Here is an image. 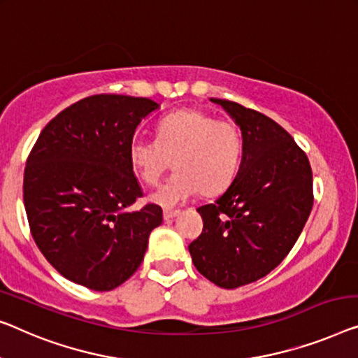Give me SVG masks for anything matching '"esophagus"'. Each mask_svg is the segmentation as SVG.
Returning a JSON list of instances; mask_svg holds the SVG:
<instances>
[{
	"label": "esophagus",
	"mask_w": 358,
	"mask_h": 358,
	"mask_svg": "<svg viewBox=\"0 0 358 358\" xmlns=\"http://www.w3.org/2000/svg\"><path fill=\"white\" fill-rule=\"evenodd\" d=\"M178 215V210H170V209H165L164 210V218L165 220H170V218L177 217Z\"/></svg>",
	"instance_id": "esophagus-1"
}]
</instances>
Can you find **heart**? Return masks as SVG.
<instances>
[{
	"label": "heart",
	"instance_id": "1",
	"mask_svg": "<svg viewBox=\"0 0 358 358\" xmlns=\"http://www.w3.org/2000/svg\"><path fill=\"white\" fill-rule=\"evenodd\" d=\"M173 159L175 173L151 194L156 204L172 209L197 191L217 194L236 177L243 159V135L228 119L199 109H180L162 117L156 140L135 138L128 161L146 185H156Z\"/></svg>",
	"mask_w": 358,
	"mask_h": 358
}]
</instances>
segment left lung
I'll return each instance as SVG.
<instances>
[{
    "label": "left lung",
    "mask_w": 358,
    "mask_h": 358,
    "mask_svg": "<svg viewBox=\"0 0 358 358\" xmlns=\"http://www.w3.org/2000/svg\"><path fill=\"white\" fill-rule=\"evenodd\" d=\"M210 101L241 128L243 159L225 193L197 209L204 228L188 249L201 275L234 289L268 275L296 244L313 206L312 169L270 117L228 99Z\"/></svg>",
    "instance_id": "left-lung-1"
}]
</instances>
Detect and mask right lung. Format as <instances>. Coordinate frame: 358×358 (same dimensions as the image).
I'll return each instance as SVG.
<instances>
[{
    "instance_id": "add662e5",
    "label": "right lung",
    "mask_w": 358,
    "mask_h": 358,
    "mask_svg": "<svg viewBox=\"0 0 358 358\" xmlns=\"http://www.w3.org/2000/svg\"><path fill=\"white\" fill-rule=\"evenodd\" d=\"M156 109L148 98L94 94L40 133L27 159L24 204L36 246L64 278L110 291L141 265L162 209L130 210L143 191L128 146Z\"/></svg>"
}]
</instances>
